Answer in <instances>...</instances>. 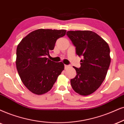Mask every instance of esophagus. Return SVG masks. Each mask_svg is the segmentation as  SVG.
Segmentation results:
<instances>
[{
    "label": "esophagus",
    "instance_id": "esophagus-1",
    "mask_svg": "<svg viewBox=\"0 0 124 124\" xmlns=\"http://www.w3.org/2000/svg\"><path fill=\"white\" fill-rule=\"evenodd\" d=\"M69 67V65H65V69H66L67 67Z\"/></svg>",
    "mask_w": 124,
    "mask_h": 124
}]
</instances>
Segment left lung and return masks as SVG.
I'll list each match as a JSON object with an SVG mask.
<instances>
[{
    "instance_id": "left-lung-1",
    "label": "left lung",
    "mask_w": 124,
    "mask_h": 124,
    "mask_svg": "<svg viewBox=\"0 0 124 124\" xmlns=\"http://www.w3.org/2000/svg\"><path fill=\"white\" fill-rule=\"evenodd\" d=\"M66 35L82 56L81 67H74L76 77L70 80L73 90L82 95H90L104 81L110 63V48L106 41L92 31H69Z\"/></svg>"
}]
</instances>
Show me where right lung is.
I'll list each match as a JSON object with an SVG mask.
<instances>
[{"instance_id":"add662e5","label":"right lung","mask_w":124,"mask_h":124,"mask_svg":"<svg viewBox=\"0 0 124 124\" xmlns=\"http://www.w3.org/2000/svg\"><path fill=\"white\" fill-rule=\"evenodd\" d=\"M65 30L38 29L26 36L16 48V66L24 86L32 93L41 95L50 91L64 70L62 62L46 58L54 49Z\"/></svg>"}]
</instances>
